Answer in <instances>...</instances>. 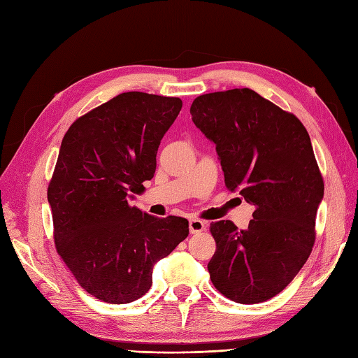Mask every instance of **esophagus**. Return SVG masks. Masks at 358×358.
Listing matches in <instances>:
<instances>
[{"mask_svg":"<svg viewBox=\"0 0 358 358\" xmlns=\"http://www.w3.org/2000/svg\"><path fill=\"white\" fill-rule=\"evenodd\" d=\"M203 230H206V222H203L200 220H196V218L189 220V231H191V234L200 233Z\"/></svg>","mask_w":358,"mask_h":358,"instance_id":"1","label":"esophagus"}]
</instances>
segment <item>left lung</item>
<instances>
[{"label":"left lung","mask_w":358,"mask_h":358,"mask_svg":"<svg viewBox=\"0 0 358 358\" xmlns=\"http://www.w3.org/2000/svg\"><path fill=\"white\" fill-rule=\"evenodd\" d=\"M189 112L216 146L227 188L255 206L248 230L210 225L212 284L236 303L266 301L294 279L315 242L324 183L309 134L249 88L200 95Z\"/></svg>","instance_id":"1"}]
</instances>
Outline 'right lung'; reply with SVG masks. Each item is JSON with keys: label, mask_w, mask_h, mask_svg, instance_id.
Returning <instances> with one entry per match:
<instances>
[{"label": "right lung", "mask_w": 358, "mask_h": 358, "mask_svg": "<svg viewBox=\"0 0 358 358\" xmlns=\"http://www.w3.org/2000/svg\"><path fill=\"white\" fill-rule=\"evenodd\" d=\"M182 109L176 96L124 92L74 121L48 188L57 251L82 288L124 305L145 296L152 268L189 233L180 216L129 206L154 178L157 152Z\"/></svg>", "instance_id": "right-lung-1"}]
</instances>
